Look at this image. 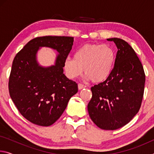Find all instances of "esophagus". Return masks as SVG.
<instances>
[{
    "label": "esophagus",
    "instance_id": "obj_1",
    "mask_svg": "<svg viewBox=\"0 0 154 154\" xmlns=\"http://www.w3.org/2000/svg\"><path fill=\"white\" fill-rule=\"evenodd\" d=\"M85 87L86 86L85 85L82 84V83H78V88H79V90H82L83 88H85Z\"/></svg>",
    "mask_w": 154,
    "mask_h": 154
}]
</instances>
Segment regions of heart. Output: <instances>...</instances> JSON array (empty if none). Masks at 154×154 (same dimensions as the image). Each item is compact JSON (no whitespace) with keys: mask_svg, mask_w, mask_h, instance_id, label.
<instances>
[{"mask_svg":"<svg viewBox=\"0 0 154 154\" xmlns=\"http://www.w3.org/2000/svg\"><path fill=\"white\" fill-rule=\"evenodd\" d=\"M116 57V51L109 44H85L75 51L73 58L65 60L64 69L70 79L79 77L84 69L88 79L101 83L111 74Z\"/></svg>","mask_w":154,"mask_h":154,"instance_id":"1","label":"heart"}]
</instances>
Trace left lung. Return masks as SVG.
Masks as SVG:
<instances>
[{"instance_id": "8db88e82", "label": "left lung", "mask_w": 154, "mask_h": 154, "mask_svg": "<svg viewBox=\"0 0 154 154\" xmlns=\"http://www.w3.org/2000/svg\"><path fill=\"white\" fill-rule=\"evenodd\" d=\"M114 67L107 79L91 88L88 105L91 119L101 129L114 130L125 126L139 111L144 94L145 75L139 57L132 47L118 38Z\"/></svg>"}]
</instances>
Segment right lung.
Here are the masks:
<instances>
[{
    "label": "right lung",
    "instance_id": "add662e5",
    "mask_svg": "<svg viewBox=\"0 0 154 154\" xmlns=\"http://www.w3.org/2000/svg\"><path fill=\"white\" fill-rule=\"evenodd\" d=\"M72 45L71 36H38L15 56L9 79V94L21 115L31 123L41 126L55 123L78 92L77 83L63 73L64 60ZM39 46L59 52L54 66H38L35 54Z\"/></svg>",
    "mask_w": 154,
    "mask_h": 154
}]
</instances>
